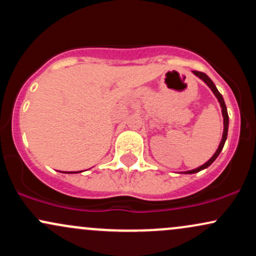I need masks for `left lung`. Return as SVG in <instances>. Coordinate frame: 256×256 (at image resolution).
Instances as JSON below:
<instances>
[{"label": "left lung", "mask_w": 256, "mask_h": 256, "mask_svg": "<svg viewBox=\"0 0 256 256\" xmlns=\"http://www.w3.org/2000/svg\"><path fill=\"white\" fill-rule=\"evenodd\" d=\"M194 74H196L200 79H202V80L206 84L208 85V86L210 88V90L213 91L214 95L216 96V98H218V101L220 102V106H222V116H224V132H222V142H220L219 144V148L216 149V154L213 155L212 158H210V160L207 161V162L204 164V165L200 166L198 168H195V170H192V171H186L184 173H188V174H192V173H196V172H200L202 171V170L207 168L208 166H210L213 164V161L216 160V158H218V155L220 154V152L222 150V148H224V144H225V140H226V137H228V110H226V106H225V102H224V98H222V94L219 92L218 89L216 88V85H214V83L212 80H210V78L208 77L207 74L204 72H198V71H192Z\"/></svg>", "instance_id": "obj_1"}]
</instances>
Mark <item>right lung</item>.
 I'll return each instance as SVG.
<instances>
[{
    "label": "right lung",
    "mask_w": 256,
    "mask_h": 256,
    "mask_svg": "<svg viewBox=\"0 0 256 256\" xmlns=\"http://www.w3.org/2000/svg\"><path fill=\"white\" fill-rule=\"evenodd\" d=\"M66 173H76V172H66Z\"/></svg>",
    "instance_id": "1"
}]
</instances>
